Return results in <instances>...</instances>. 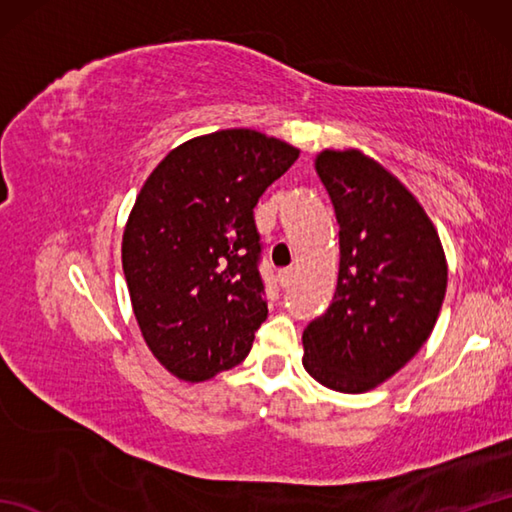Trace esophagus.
I'll return each mask as SVG.
<instances>
[{"label": "esophagus", "mask_w": 512, "mask_h": 512, "mask_svg": "<svg viewBox=\"0 0 512 512\" xmlns=\"http://www.w3.org/2000/svg\"><path fill=\"white\" fill-rule=\"evenodd\" d=\"M292 277H295V270L292 268H281L279 270V286L288 288L292 284Z\"/></svg>", "instance_id": "obj_1"}]
</instances>
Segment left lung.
Wrapping results in <instances>:
<instances>
[{"instance_id":"1","label":"left lung","mask_w":512,"mask_h":512,"mask_svg":"<svg viewBox=\"0 0 512 512\" xmlns=\"http://www.w3.org/2000/svg\"><path fill=\"white\" fill-rule=\"evenodd\" d=\"M339 222V281L303 330V367L323 387L363 394L418 354L447 292L436 226L394 173L358 149L314 160Z\"/></svg>"}]
</instances>
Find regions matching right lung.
I'll use <instances>...</instances> for the list:
<instances>
[{
	"instance_id": "1",
	"label": "right lung",
	"mask_w": 512,
	"mask_h": 512,
	"mask_svg": "<svg viewBox=\"0 0 512 512\" xmlns=\"http://www.w3.org/2000/svg\"><path fill=\"white\" fill-rule=\"evenodd\" d=\"M299 158L255 129H222L171 149L136 195L123 273L158 363L202 383L239 365L268 317L253 209Z\"/></svg>"
}]
</instances>
